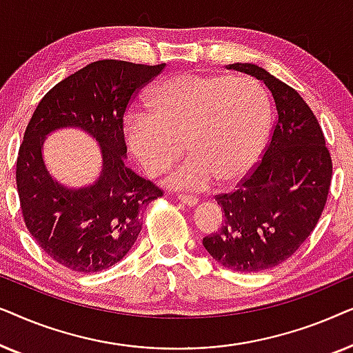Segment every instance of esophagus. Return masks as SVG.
<instances>
[{
	"mask_svg": "<svg viewBox=\"0 0 353 353\" xmlns=\"http://www.w3.org/2000/svg\"><path fill=\"white\" fill-rule=\"evenodd\" d=\"M178 201L183 202L185 205H190V207H194L197 202H199V199L194 196H188V194H178Z\"/></svg>",
	"mask_w": 353,
	"mask_h": 353,
	"instance_id": "34e87169",
	"label": "esophagus"
}]
</instances>
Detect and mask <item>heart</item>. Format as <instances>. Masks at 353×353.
<instances>
[{"label": "heart", "mask_w": 353, "mask_h": 353, "mask_svg": "<svg viewBox=\"0 0 353 353\" xmlns=\"http://www.w3.org/2000/svg\"><path fill=\"white\" fill-rule=\"evenodd\" d=\"M151 112L123 119L130 151L151 176L192 156L167 176L178 190L234 185L257 167L272 128V101L259 81L221 74H178L149 91Z\"/></svg>", "instance_id": "1"}]
</instances>
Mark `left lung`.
I'll return each mask as SVG.
<instances>
[{
	"instance_id": "1",
	"label": "left lung",
	"mask_w": 353,
	"mask_h": 353,
	"mask_svg": "<svg viewBox=\"0 0 353 353\" xmlns=\"http://www.w3.org/2000/svg\"><path fill=\"white\" fill-rule=\"evenodd\" d=\"M263 81L278 110L262 162L228 194L220 230L205 236L207 252L234 272H262L288 260L315 228L331 186L332 162L321 127L291 86L255 64L226 65Z\"/></svg>"
}]
</instances>
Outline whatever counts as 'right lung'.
<instances>
[{"instance_id":"1","label":"right lung","mask_w":353,"mask_h":353,"mask_svg":"<svg viewBox=\"0 0 353 353\" xmlns=\"http://www.w3.org/2000/svg\"><path fill=\"white\" fill-rule=\"evenodd\" d=\"M163 67L91 62L52 86L27 125L16 170L23 221L43 252L72 272L94 273L120 262L138 239L143 210L162 196L125 163L123 114ZM62 128L81 129L99 143L103 165L88 187L62 185L46 168L42 144Z\"/></svg>"}]
</instances>
